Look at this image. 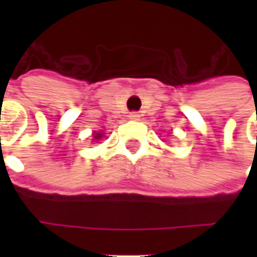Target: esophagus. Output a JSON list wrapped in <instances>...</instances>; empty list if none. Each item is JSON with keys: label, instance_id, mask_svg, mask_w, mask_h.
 <instances>
[{"label": "esophagus", "instance_id": "obj_1", "mask_svg": "<svg viewBox=\"0 0 257 257\" xmlns=\"http://www.w3.org/2000/svg\"><path fill=\"white\" fill-rule=\"evenodd\" d=\"M140 117H142V115H140L139 111H132V113L128 114V118H130V120H140Z\"/></svg>", "mask_w": 257, "mask_h": 257}]
</instances>
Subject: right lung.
<instances>
[{"instance_id": "1", "label": "right lung", "mask_w": 257, "mask_h": 257, "mask_svg": "<svg viewBox=\"0 0 257 257\" xmlns=\"http://www.w3.org/2000/svg\"><path fill=\"white\" fill-rule=\"evenodd\" d=\"M94 137H95V140H98V139H100V137H101V136H100V134H95V136H94Z\"/></svg>"}]
</instances>
